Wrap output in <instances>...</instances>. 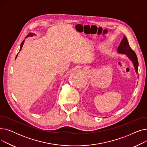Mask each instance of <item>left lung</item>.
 Returning a JSON list of instances; mask_svg holds the SVG:
<instances>
[{"label":"left lung","mask_w":147,"mask_h":147,"mask_svg":"<svg viewBox=\"0 0 147 147\" xmlns=\"http://www.w3.org/2000/svg\"><path fill=\"white\" fill-rule=\"evenodd\" d=\"M117 52L119 53L126 54L127 57L133 63L135 71L136 73H138V58L136 57L135 52L130 47L127 38L125 36L123 37L121 42L120 43V45L118 46Z\"/></svg>","instance_id":"8db88e82"}]
</instances>
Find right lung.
I'll return each mask as SVG.
<instances>
[{
  "label": "right lung",
  "mask_w": 147,
  "mask_h": 147,
  "mask_svg": "<svg viewBox=\"0 0 147 147\" xmlns=\"http://www.w3.org/2000/svg\"><path fill=\"white\" fill-rule=\"evenodd\" d=\"M34 35H35V34H34V33H28V34L27 36V37H26V38H27V37H32V36H34ZM24 41H25V40H23V41H22V43H21V46H20V51L21 50V49H22V46H23V45H24ZM20 51H19V52H20ZM17 56H18V54H17V55L16 56V57H15V59L17 58Z\"/></svg>",
  "instance_id": "obj_1"
}]
</instances>
